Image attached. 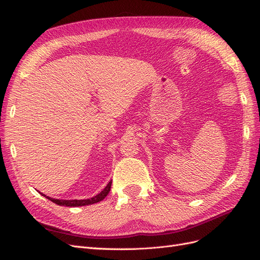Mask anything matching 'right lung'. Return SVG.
I'll return each instance as SVG.
<instances>
[{
  "instance_id": "right-lung-1",
  "label": "right lung",
  "mask_w": 260,
  "mask_h": 260,
  "mask_svg": "<svg viewBox=\"0 0 260 260\" xmlns=\"http://www.w3.org/2000/svg\"><path fill=\"white\" fill-rule=\"evenodd\" d=\"M111 186H112V181L109 182V184L106 185V187L100 193H98L96 196L92 197V198H90V199H83V200H76V199L75 200H62V199L50 198V197L44 194L42 192H41V194L44 196L45 198H47L48 200L52 201L53 203H56L58 205H63V207H84V205H89V204H93V203L102 201L105 197L109 194V192L111 190Z\"/></svg>"
}]
</instances>
